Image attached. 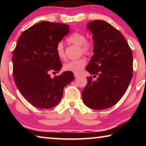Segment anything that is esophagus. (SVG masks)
Here are the masks:
<instances>
[{"label":"esophagus","mask_w":146,"mask_h":146,"mask_svg":"<svg viewBox=\"0 0 146 146\" xmlns=\"http://www.w3.org/2000/svg\"><path fill=\"white\" fill-rule=\"evenodd\" d=\"M78 76H79L78 74H77V73H74V76H75V77H78Z\"/></svg>","instance_id":"34e87169"}]
</instances>
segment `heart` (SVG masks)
I'll return each mask as SVG.
<instances>
[{"label": "heart", "mask_w": 146, "mask_h": 146, "mask_svg": "<svg viewBox=\"0 0 146 146\" xmlns=\"http://www.w3.org/2000/svg\"><path fill=\"white\" fill-rule=\"evenodd\" d=\"M68 42L80 46L81 51L86 55H90L92 53L93 46L87 42V38L84 35L80 33H74L67 38ZM56 53L58 57L60 59L65 58L64 45L62 42H58L56 46ZM86 64V60L84 58H81L75 60H71L66 63L64 66V69L66 71H71L75 73H79L84 68Z\"/></svg>", "instance_id": "heart-1"}]
</instances>
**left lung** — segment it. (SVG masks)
<instances>
[{
  "instance_id": "1",
  "label": "left lung",
  "mask_w": 146,
  "mask_h": 146,
  "mask_svg": "<svg viewBox=\"0 0 146 146\" xmlns=\"http://www.w3.org/2000/svg\"><path fill=\"white\" fill-rule=\"evenodd\" d=\"M93 34V53L86 70L93 77H87L82 100L93 110L112 107L120 100L133 76V53L120 32L102 20L87 24Z\"/></svg>"
}]
</instances>
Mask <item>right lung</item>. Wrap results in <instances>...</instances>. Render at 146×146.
I'll return each instance as SVG.
<instances>
[{"mask_svg": "<svg viewBox=\"0 0 146 146\" xmlns=\"http://www.w3.org/2000/svg\"><path fill=\"white\" fill-rule=\"evenodd\" d=\"M69 32L67 24L42 21L23 32L17 40L12 56L14 80L35 107L49 109L58 104L64 87L74 79L68 71L53 78L49 75L61 70L56 46Z\"/></svg>", "mask_w": 146, "mask_h": 146, "instance_id": "right-lung-1", "label": "right lung"}]
</instances>
